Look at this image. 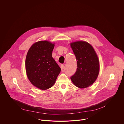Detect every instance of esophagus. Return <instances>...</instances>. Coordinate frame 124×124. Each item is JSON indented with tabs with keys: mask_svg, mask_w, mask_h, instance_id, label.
Returning a JSON list of instances; mask_svg holds the SVG:
<instances>
[{
	"mask_svg": "<svg viewBox=\"0 0 124 124\" xmlns=\"http://www.w3.org/2000/svg\"><path fill=\"white\" fill-rule=\"evenodd\" d=\"M64 65H62L61 66L60 68H61V70H62L64 69Z\"/></svg>",
	"mask_w": 124,
	"mask_h": 124,
	"instance_id": "obj_1",
	"label": "esophagus"
}]
</instances>
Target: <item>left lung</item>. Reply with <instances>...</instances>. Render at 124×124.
Segmentation results:
<instances>
[{
	"label": "left lung",
	"instance_id": "obj_1",
	"mask_svg": "<svg viewBox=\"0 0 124 124\" xmlns=\"http://www.w3.org/2000/svg\"><path fill=\"white\" fill-rule=\"evenodd\" d=\"M70 46L76 57L78 68L70 79L79 88H85L96 80L100 72V62L93 47L86 41L72 42Z\"/></svg>",
	"mask_w": 124,
	"mask_h": 124
}]
</instances>
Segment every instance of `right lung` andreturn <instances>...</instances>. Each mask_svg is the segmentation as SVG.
Segmentation results:
<instances>
[{
  "label": "right lung",
  "instance_id": "right-lung-1",
  "mask_svg": "<svg viewBox=\"0 0 124 124\" xmlns=\"http://www.w3.org/2000/svg\"><path fill=\"white\" fill-rule=\"evenodd\" d=\"M55 43L40 41L34 43L29 49L25 59V70L31 83L45 90L55 84L61 69L52 57Z\"/></svg>",
  "mask_w": 124,
  "mask_h": 124
}]
</instances>
